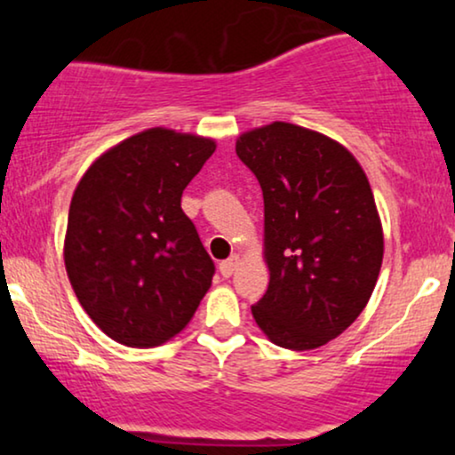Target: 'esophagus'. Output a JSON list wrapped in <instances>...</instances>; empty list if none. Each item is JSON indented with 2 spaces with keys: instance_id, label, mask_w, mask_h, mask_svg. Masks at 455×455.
<instances>
[{
  "instance_id": "obj_1",
  "label": "esophagus",
  "mask_w": 455,
  "mask_h": 455,
  "mask_svg": "<svg viewBox=\"0 0 455 455\" xmlns=\"http://www.w3.org/2000/svg\"><path fill=\"white\" fill-rule=\"evenodd\" d=\"M237 265H239V257H237V254H235V257H231V259L222 260V263H220V274H222V278H231V275L235 274V269H237Z\"/></svg>"
}]
</instances>
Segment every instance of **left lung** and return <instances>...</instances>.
Instances as JSON below:
<instances>
[{
	"mask_svg": "<svg viewBox=\"0 0 455 455\" xmlns=\"http://www.w3.org/2000/svg\"><path fill=\"white\" fill-rule=\"evenodd\" d=\"M265 203L267 293L252 316L271 342L318 348L362 315L383 263V227L362 164L338 140L295 124L235 143Z\"/></svg>",
	"mask_w": 455,
	"mask_h": 455,
	"instance_id": "obj_1",
	"label": "left lung"
}]
</instances>
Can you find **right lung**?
Listing matches in <instances>:
<instances>
[{
    "instance_id": "1",
    "label": "right lung",
    "mask_w": 455,
    "mask_h": 455,
    "mask_svg": "<svg viewBox=\"0 0 455 455\" xmlns=\"http://www.w3.org/2000/svg\"><path fill=\"white\" fill-rule=\"evenodd\" d=\"M216 140L149 128L92 162L72 195L64 263L78 304L115 342L160 347L205 297L213 260L181 195Z\"/></svg>"
}]
</instances>
